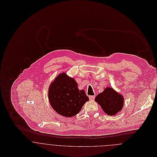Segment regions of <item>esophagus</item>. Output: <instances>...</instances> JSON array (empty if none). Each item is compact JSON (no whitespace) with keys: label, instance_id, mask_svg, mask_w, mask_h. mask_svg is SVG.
Here are the masks:
<instances>
[{"label":"esophagus","instance_id":"esophagus-1","mask_svg":"<svg viewBox=\"0 0 157 157\" xmlns=\"http://www.w3.org/2000/svg\"><path fill=\"white\" fill-rule=\"evenodd\" d=\"M89 98H90V100H94V98H95V96L94 95H90Z\"/></svg>","mask_w":157,"mask_h":157}]
</instances>
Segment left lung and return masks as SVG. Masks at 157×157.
Here are the masks:
<instances>
[{"instance_id":"1","label":"left lung","mask_w":157,"mask_h":157,"mask_svg":"<svg viewBox=\"0 0 157 157\" xmlns=\"http://www.w3.org/2000/svg\"><path fill=\"white\" fill-rule=\"evenodd\" d=\"M95 100L109 115H116L122 109L124 104L123 97L111 88H105L97 95Z\"/></svg>"}]
</instances>
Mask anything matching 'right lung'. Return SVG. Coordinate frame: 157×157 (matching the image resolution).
Masks as SVG:
<instances>
[{"label":"right lung","instance_id":"add662e5","mask_svg":"<svg viewBox=\"0 0 157 157\" xmlns=\"http://www.w3.org/2000/svg\"><path fill=\"white\" fill-rule=\"evenodd\" d=\"M74 78L65 73L59 74L51 83L48 90L49 103L55 111L67 117L77 115L89 100L83 90L78 89Z\"/></svg>","mask_w":157,"mask_h":157}]
</instances>
